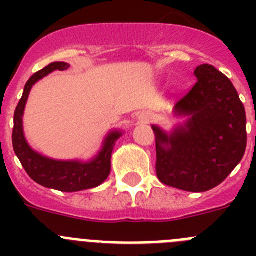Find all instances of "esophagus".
Here are the masks:
<instances>
[{
  "mask_svg": "<svg viewBox=\"0 0 256 256\" xmlns=\"http://www.w3.org/2000/svg\"><path fill=\"white\" fill-rule=\"evenodd\" d=\"M141 119L142 122H144V123H148V122L152 119V114H151V112H144V114L141 116Z\"/></svg>",
  "mask_w": 256,
  "mask_h": 256,
  "instance_id": "obj_1",
  "label": "esophagus"
}]
</instances>
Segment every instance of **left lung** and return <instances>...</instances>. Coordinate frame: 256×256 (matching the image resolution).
Segmentation results:
<instances>
[{
	"instance_id": "8db88e82",
	"label": "left lung",
	"mask_w": 256,
	"mask_h": 256,
	"mask_svg": "<svg viewBox=\"0 0 256 256\" xmlns=\"http://www.w3.org/2000/svg\"><path fill=\"white\" fill-rule=\"evenodd\" d=\"M198 82L176 105L190 115L184 128L168 136L152 126L156 174L164 184L205 192L220 184L244 158L246 112L232 82L212 65L196 68Z\"/></svg>"
}]
</instances>
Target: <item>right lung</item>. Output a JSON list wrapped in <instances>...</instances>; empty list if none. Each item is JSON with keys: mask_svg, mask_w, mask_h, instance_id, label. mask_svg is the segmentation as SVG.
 <instances>
[{"mask_svg": "<svg viewBox=\"0 0 256 256\" xmlns=\"http://www.w3.org/2000/svg\"><path fill=\"white\" fill-rule=\"evenodd\" d=\"M66 62H51L29 78L24 92L14 114L12 146L18 159L22 162L29 177L40 186L58 190L61 192H76L100 186L108 177L112 169V152L114 144L122 136L120 132H112L106 137L101 152L90 162H58L34 152L29 148L22 133V112L28 100L32 86L54 70H66Z\"/></svg>", "mask_w": 256, "mask_h": 256, "instance_id": "obj_1", "label": "right lung"}]
</instances>
